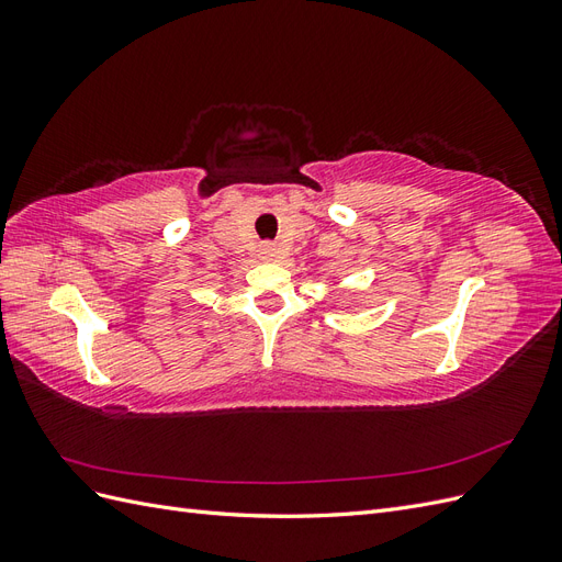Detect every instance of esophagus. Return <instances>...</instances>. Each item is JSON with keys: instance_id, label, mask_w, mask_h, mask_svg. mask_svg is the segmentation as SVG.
<instances>
[{"instance_id": "1", "label": "esophagus", "mask_w": 562, "mask_h": 562, "mask_svg": "<svg viewBox=\"0 0 562 562\" xmlns=\"http://www.w3.org/2000/svg\"><path fill=\"white\" fill-rule=\"evenodd\" d=\"M260 252H262V258L274 260V258H277V246H274V244H262Z\"/></svg>"}]
</instances>
